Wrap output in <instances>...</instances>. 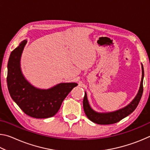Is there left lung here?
Returning <instances> with one entry per match:
<instances>
[{"label":"left lung","mask_w":150,"mask_h":150,"mask_svg":"<svg viewBox=\"0 0 150 150\" xmlns=\"http://www.w3.org/2000/svg\"><path fill=\"white\" fill-rule=\"evenodd\" d=\"M142 81L140 83V87H139L138 93L134 98L133 100L127 105L125 107L120 109L115 112L107 113H99L96 112L93 110L88 104V101L87 97V93L85 92L84 98H83V109H84L85 115H87V118L93 122L98 124H112L118 122L120 121L122 119L126 117L127 116L134 111L136 108L137 106L138 105L139 100L143 93V79L144 76V71L143 65H142Z\"/></svg>","instance_id":"8db88e82"}]
</instances>
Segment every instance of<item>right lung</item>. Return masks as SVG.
I'll return each instance as SVG.
<instances>
[{
	"instance_id": "right-lung-1",
	"label": "right lung",
	"mask_w": 150,
	"mask_h": 150,
	"mask_svg": "<svg viewBox=\"0 0 150 150\" xmlns=\"http://www.w3.org/2000/svg\"><path fill=\"white\" fill-rule=\"evenodd\" d=\"M27 43L24 40L12 51L8 62L7 85L11 98L25 114L35 118L54 116L75 83H59L48 89H40L24 78L20 69V58Z\"/></svg>"
}]
</instances>
